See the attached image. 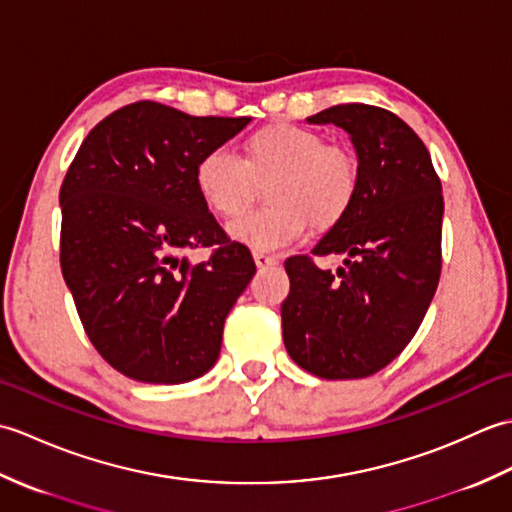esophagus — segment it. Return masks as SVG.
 I'll list each match as a JSON object with an SVG mask.
<instances>
[{"mask_svg": "<svg viewBox=\"0 0 512 512\" xmlns=\"http://www.w3.org/2000/svg\"><path fill=\"white\" fill-rule=\"evenodd\" d=\"M253 259L259 268H268V266L279 264V259L275 255H268V253H264V250H253Z\"/></svg>", "mask_w": 512, "mask_h": 512, "instance_id": "34e87169", "label": "esophagus"}]
</instances>
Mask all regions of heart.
Returning <instances> with one entry per match:
<instances>
[{"label": "heart", "instance_id": "obj_1", "mask_svg": "<svg viewBox=\"0 0 512 512\" xmlns=\"http://www.w3.org/2000/svg\"><path fill=\"white\" fill-rule=\"evenodd\" d=\"M279 171L268 198L275 204L228 222L233 239L255 250H284L310 233V217L332 224L350 209L358 189V160L350 147L325 143L308 127L277 125L250 140L248 160L231 145L206 151L195 167L204 202L235 215L253 198L255 178Z\"/></svg>", "mask_w": 512, "mask_h": 512}]
</instances>
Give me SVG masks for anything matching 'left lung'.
I'll use <instances>...</instances> for the list:
<instances>
[{"mask_svg": "<svg viewBox=\"0 0 512 512\" xmlns=\"http://www.w3.org/2000/svg\"><path fill=\"white\" fill-rule=\"evenodd\" d=\"M350 134L354 200L312 255H345L323 270L310 255L286 262L281 303L292 361L325 380L372 376L405 350L436 295L442 268V184L416 132L383 107L334 105L308 118Z\"/></svg>", "mask_w": 512, "mask_h": 512, "instance_id": "1", "label": "left lung"}]
</instances>
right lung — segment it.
Segmentation results:
<instances>
[{"label":"right lung","instance_id":"right-lung-1","mask_svg":"<svg viewBox=\"0 0 512 512\" xmlns=\"http://www.w3.org/2000/svg\"><path fill=\"white\" fill-rule=\"evenodd\" d=\"M248 116H189L156 101L116 110L85 136L65 173L61 273L83 330L116 372L178 385L209 372L224 319L255 275L195 184L206 151ZM209 247L193 265L186 253Z\"/></svg>","mask_w":512,"mask_h":512}]
</instances>
